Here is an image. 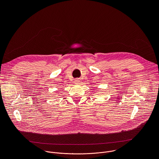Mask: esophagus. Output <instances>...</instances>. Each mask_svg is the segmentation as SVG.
Returning <instances> with one entry per match:
<instances>
[{
    "label": "esophagus",
    "instance_id": "esophagus-1",
    "mask_svg": "<svg viewBox=\"0 0 159 159\" xmlns=\"http://www.w3.org/2000/svg\"><path fill=\"white\" fill-rule=\"evenodd\" d=\"M79 82H80V80L79 79H77L74 80V84H79Z\"/></svg>",
    "mask_w": 159,
    "mask_h": 159
}]
</instances>
